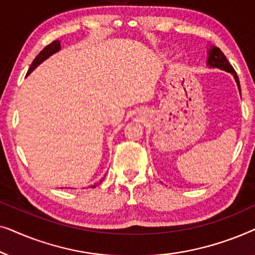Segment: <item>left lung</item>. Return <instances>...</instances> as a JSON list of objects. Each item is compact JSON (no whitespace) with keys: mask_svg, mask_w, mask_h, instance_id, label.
I'll list each match as a JSON object with an SVG mask.
<instances>
[{"mask_svg":"<svg viewBox=\"0 0 255 255\" xmlns=\"http://www.w3.org/2000/svg\"><path fill=\"white\" fill-rule=\"evenodd\" d=\"M207 66L209 68H219L222 71H225L228 73H231L235 78L237 86H238V89L240 92V83H239V79L237 76V73L233 67L230 64L228 59L224 55V53L219 50L218 47L216 46H210L208 50V60H207Z\"/></svg>","mask_w":255,"mask_h":255,"instance_id":"left-lung-1","label":"left lung"}]
</instances>
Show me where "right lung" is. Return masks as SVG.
<instances>
[{"instance_id": "1", "label": "right lung", "mask_w": 255, "mask_h": 255, "mask_svg": "<svg viewBox=\"0 0 255 255\" xmlns=\"http://www.w3.org/2000/svg\"><path fill=\"white\" fill-rule=\"evenodd\" d=\"M60 50H61V44H60V41H59V40L52 41V43H51L50 45H47L46 47H44L43 51H40V53L38 54L36 58H34V60L32 61V64H31V66H30L29 71H27V74H26V75L31 74V73L33 72V69L37 68L38 66H39V65L41 64V62L45 61L47 58H50L52 54L57 53V52H59ZM102 181H103V180H102ZM102 181H101V182H102ZM101 182H100V183H101ZM96 186H97V184H94V186H92V188H95Z\"/></svg>"}]
</instances>
